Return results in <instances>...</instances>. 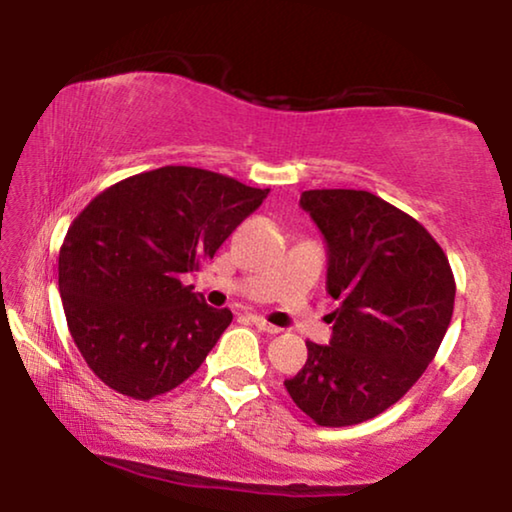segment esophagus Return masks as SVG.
Wrapping results in <instances>:
<instances>
[{"label":"esophagus","instance_id":"obj_1","mask_svg":"<svg viewBox=\"0 0 512 512\" xmlns=\"http://www.w3.org/2000/svg\"><path fill=\"white\" fill-rule=\"evenodd\" d=\"M251 324H254L258 331H263V333H279V328L277 326H272L270 321H265L263 317H258V314H251Z\"/></svg>","mask_w":512,"mask_h":512}]
</instances>
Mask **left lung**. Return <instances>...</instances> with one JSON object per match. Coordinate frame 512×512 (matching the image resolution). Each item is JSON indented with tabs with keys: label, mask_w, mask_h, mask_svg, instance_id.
Wrapping results in <instances>:
<instances>
[{
	"label": "left lung",
	"mask_w": 512,
	"mask_h": 512,
	"mask_svg": "<svg viewBox=\"0 0 512 512\" xmlns=\"http://www.w3.org/2000/svg\"><path fill=\"white\" fill-rule=\"evenodd\" d=\"M300 207L326 240L328 345L284 382L319 426L373 419L408 394L436 356L454 310V275L422 223L368 191H305Z\"/></svg>",
	"instance_id": "1"
}]
</instances>
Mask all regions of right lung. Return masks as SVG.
Wrapping results in <instances>:
<instances>
[{"label":"right lung","instance_id":"right-lung-1","mask_svg":"<svg viewBox=\"0 0 512 512\" xmlns=\"http://www.w3.org/2000/svg\"><path fill=\"white\" fill-rule=\"evenodd\" d=\"M270 188L165 165L102 191L76 216L58 258L69 333L118 394L149 401L188 380L233 321L181 284L261 207Z\"/></svg>","mask_w":512,"mask_h":512}]
</instances>
